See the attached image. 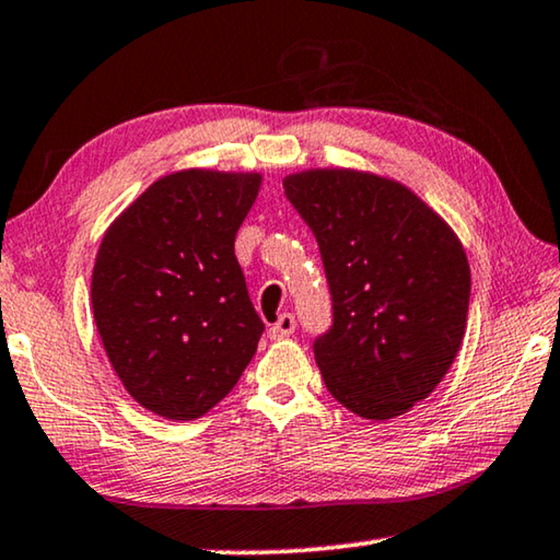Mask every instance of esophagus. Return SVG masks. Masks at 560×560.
<instances>
[{
  "label": "esophagus",
  "instance_id": "1",
  "mask_svg": "<svg viewBox=\"0 0 560 560\" xmlns=\"http://www.w3.org/2000/svg\"><path fill=\"white\" fill-rule=\"evenodd\" d=\"M294 331H296L294 314H281L277 318V324H271L269 336H271V339H287V336H291Z\"/></svg>",
  "mask_w": 560,
  "mask_h": 560
}]
</instances>
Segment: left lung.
<instances>
[{
  "label": "left lung",
  "instance_id": "left-lung-1",
  "mask_svg": "<svg viewBox=\"0 0 560 560\" xmlns=\"http://www.w3.org/2000/svg\"><path fill=\"white\" fill-rule=\"evenodd\" d=\"M283 194L312 229L331 294V326L314 339L326 388L363 419L406 413L464 341V246L413 191L374 174L304 172Z\"/></svg>",
  "mask_w": 560,
  "mask_h": 560
}]
</instances>
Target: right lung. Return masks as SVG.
<instances>
[{
	"label": "right lung",
	"instance_id": "right-lung-1",
	"mask_svg": "<svg viewBox=\"0 0 560 560\" xmlns=\"http://www.w3.org/2000/svg\"><path fill=\"white\" fill-rule=\"evenodd\" d=\"M259 174L164 176L104 234L92 308L114 371L137 401L199 419L244 374L264 334L234 254Z\"/></svg>",
	"mask_w": 560,
	"mask_h": 560
}]
</instances>
